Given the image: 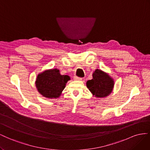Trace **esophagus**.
I'll use <instances>...</instances> for the list:
<instances>
[{"label":"esophagus","instance_id":"34e87169","mask_svg":"<svg viewBox=\"0 0 150 150\" xmlns=\"http://www.w3.org/2000/svg\"><path fill=\"white\" fill-rule=\"evenodd\" d=\"M74 79L75 80H82V78L79 77V76H74Z\"/></svg>","mask_w":150,"mask_h":150}]
</instances>
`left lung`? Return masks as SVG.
<instances>
[{
	"mask_svg": "<svg viewBox=\"0 0 150 150\" xmlns=\"http://www.w3.org/2000/svg\"><path fill=\"white\" fill-rule=\"evenodd\" d=\"M93 79L88 80L87 87L93 96L98 98L108 96L112 92L114 81L107 73L99 69H96L92 74Z\"/></svg>",
	"mask_w": 150,
	"mask_h": 150,
	"instance_id": "left-lung-1",
	"label": "left lung"
}]
</instances>
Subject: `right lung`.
<instances>
[{
  "label": "right lung",
  "mask_w": 150,
  "mask_h": 150,
  "mask_svg": "<svg viewBox=\"0 0 150 150\" xmlns=\"http://www.w3.org/2000/svg\"><path fill=\"white\" fill-rule=\"evenodd\" d=\"M70 77L61 75L57 68L46 70L39 74L36 79V87L41 95L48 99H57L61 96Z\"/></svg>",
  "instance_id": "add662e5"
}]
</instances>
